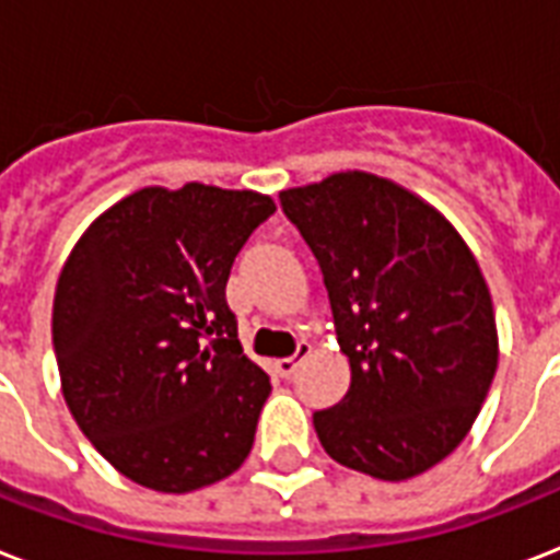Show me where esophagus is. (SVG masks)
<instances>
[{
	"label": "esophagus",
	"mask_w": 560,
	"mask_h": 560,
	"mask_svg": "<svg viewBox=\"0 0 560 560\" xmlns=\"http://www.w3.org/2000/svg\"><path fill=\"white\" fill-rule=\"evenodd\" d=\"M305 358H311V346H307V342H299V349H296V354H293V358L276 360V372H279L281 377H290V374L296 372V366Z\"/></svg>",
	"instance_id": "obj_1"
}]
</instances>
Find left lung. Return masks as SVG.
Returning a JSON list of instances; mask_svg holds the SVG:
<instances>
[{
  "mask_svg": "<svg viewBox=\"0 0 560 560\" xmlns=\"http://www.w3.org/2000/svg\"><path fill=\"white\" fill-rule=\"evenodd\" d=\"M319 261L351 386L314 412L325 453L383 482L451 456L477 421L500 358L491 293L453 223L366 171L281 191Z\"/></svg>",
  "mask_w": 560,
  "mask_h": 560,
  "instance_id": "obj_1",
  "label": "left lung"
}]
</instances>
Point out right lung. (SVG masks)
<instances>
[{
	"mask_svg": "<svg viewBox=\"0 0 560 560\" xmlns=\"http://www.w3.org/2000/svg\"><path fill=\"white\" fill-rule=\"evenodd\" d=\"M272 211L258 191L148 186L92 220L66 258L51 311L66 407L139 486L188 494L253 451L270 377L241 349L226 281Z\"/></svg>",
	"mask_w": 560,
	"mask_h": 560,
	"instance_id": "obj_1",
	"label": "right lung"
}]
</instances>
